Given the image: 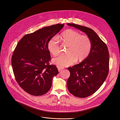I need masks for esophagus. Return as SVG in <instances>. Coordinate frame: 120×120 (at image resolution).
<instances>
[{
  "label": "esophagus",
  "mask_w": 120,
  "mask_h": 120,
  "mask_svg": "<svg viewBox=\"0 0 120 120\" xmlns=\"http://www.w3.org/2000/svg\"><path fill=\"white\" fill-rule=\"evenodd\" d=\"M57 68H58V71H59V72H60V71H62V70H63V69H64V68H63L60 67H58V66H57Z\"/></svg>",
  "instance_id": "esophagus-1"
}]
</instances>
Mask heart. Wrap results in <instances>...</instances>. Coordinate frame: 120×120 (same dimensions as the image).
<instances>
[{
    "label": "heart",
    "instance_id": "b5f03b06",
    "mask_svg": "<svg viewBox=\"0 0 120 120\" xmlns=\"http://www.w3.org/2000/svg\"><path fill=\"white\" fill-rule=\"evenodd\" d=\"M63 45H68L67 54H62L52 60L53 63L58 67H64L74 64L77 60L82 61L89 56L91 49L90 39L86 35H81L78 31L68 29L63 31L58 37ZM47 47L53 55H57L61 47L57 36H53L48 41Z\"/></svg>",
    "mask_w": 120,
    "mask_h": 120
}]
</instances>
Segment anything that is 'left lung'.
Wrapping results in <instances>:
<instances>
[{
	"mask_svg": "<svg viewBox=\"0 0 120 120\" xmlns=\"http://www.w3.org/2000/svg\"><path fill=\"white\" fill-rule=\"evenodd\" d=\"M86 33L92 47L87 57L80 63L68 68L70 76L67 80L68 91L73 95L85 98L95 93L102 85L109 72V53L106 44L90 28L67 23Z\"/></svg>",
	"mask_w": 120,
	"mask_h": 120,
	"instance_id": "left-lung-1",
	"label": "left lung"
}]
</instances>
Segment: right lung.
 I'll return each instance as SVG.
<instances>
[{"instance_id": "add662e5", "label": "right lung", "mask_w": 120, "mask_h": 120, "mask_svg": "<svg viewBox=\"0 0 120 120\" xmlns=\"http://www.w3.org/2000/svg\"><path fill=\"white\" fill-rule=\"evenodd\" d=\"M58 24L45 27L24 35L17 43L11 58L15 77L18 85L34 96L46 94L52 86L53 77L58 73L55 65L49 64V40L63 28Z\"/></svg>"}]
</instances>
